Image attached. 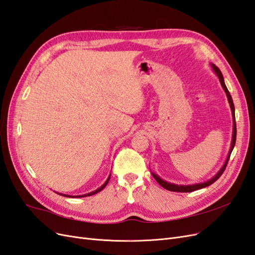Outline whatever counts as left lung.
<instances>
[{
  "label": "left lung",
  "instance_id": "obj_1",
  "mask_svg": "<svg viewBox=\"0 0 255 255\" xmlns=\"http://www.w3.org/2000/svg\"><path fill=\"white\" fill-rule=\"evenodd\" d=\"M211 67L213 69V71L215 72V74L218 76L219 79V82L221 84V86L223 88V90L226 91V95H227V98H228V101H229V104H230V107H231V112H232V118H233V135H232V141H231V148H230V151H229V154H228V157L225 161V164H223V166L220 168V170L216 173L212 179H210L206 182H202V183H197V184H191V185H179V184H174V183H170V182H167V181H164L161 177H159L157 174L153 173L152 172V175L154 179L156 180V182L160 185V186H163L165 189H168L170 191H175V192H191V191H195V190H198V189H201V188H204V187H207L210 186V185H212L214 182L217 181L219 177L221 176V174L223 173V171H225V169L227 167V164L229 161V158H230V155L231 153H232L233 149H234V145H235V142H236V122H235V107H234V103H233V100H232V97H231L230 92L226 86L225 84V80H223V75L221 73V71L219 70L218 67H216L214 64H211Z\"/></svg>",
  "mask_w": 255,
  "mask_h": 255
}]
</instances>
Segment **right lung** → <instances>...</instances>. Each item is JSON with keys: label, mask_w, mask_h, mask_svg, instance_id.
<instances>
[{"label": "right lung", "mask_w": 255, "mask_h": 255, "mask_svg": "<svg viewBox=\"0 0 255 255\" xmlns=\"http://www.w3.org/2000/svg\"><path fill=\"white\" fill-rule=\"evenodd\" d=\"M110 179H111V174L109 175V177H107V180L105 181V183L102 185V186H100L98 189H96L95 191H91V192H88V194H85V195H81V196H69V195H63V194H59V192H57L58 195H61V196H64V197H68V198H83V197H89V196H92V195H95V194H97V192H99V191H101L106 185H107V183H109V181H110Z\"/></svg>", "instance_id": "obj_1"}]
</instances>
